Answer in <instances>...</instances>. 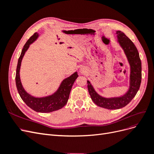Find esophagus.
<instances>
[{
  "label": "esophagus",
  "mask_w": 154,
  "mask_h": 154,
  "mask_svg": "<svg viewBox=\"0 0 154 154\" xmlns=\"http://www.w3.org/2000/svg\"><path fill=\"white\" fill-rule=\"evenodd\" d=\"M81 71H82V72H84V70H83V69H82V70H81Z\"/></svg>",
  "instance_id": "obj_1"
}]
</instances>
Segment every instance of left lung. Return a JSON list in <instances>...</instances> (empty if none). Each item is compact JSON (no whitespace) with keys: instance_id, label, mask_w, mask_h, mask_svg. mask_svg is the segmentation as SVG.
Listing matches in <instances>:
<instances>
[{"instance_id":"obj_1","label":"left lung","mask_w":154,"mask_h":154,"mask_svg":"<svg viewBox=\"0 0 154 154\" xmlns=\"http://www.w3.org/2000/svg\"><path fill=\"white\" fill-rule=\"evenodd\" d=\"M118 42L123 49L130 66V86L128 91L123 96L114 97H104L99 95L89 81L87 88L92 100L103 108L113 110L119 109L128 105L136 95L141 82V62L136 45L121 31H116Z\"/></svg>"}]
</instances>
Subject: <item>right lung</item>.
I'll use <instances>...</instances> for the list:
<instances>
[{
	"label": "right lung",
	"instance_id": "1",
	"mask_svg": "<svg viewBox=\"0 0 154 154\" xmlns=\"http://www.w3.org/2000/svg\"><path fill=\"white\" fill-rule=\"evenodd\" d=\"M38 36V33L35 32L33 35L30 37L29 39L27 41V42L24 45L21 54L18 60L15 82L18 94H19L22 100L25 102V103L27 106L33 110L38 112L48 113L62 109L66 105L69 97L70 92L71 91L74 82L78 77V72H75L69 77L64 79L62 82L58 90L52 95L42 97H36L27 93L23 87L20 81V69L21 62L26 51L29 47V45L34 42Z\"/></svg>",
	"mask_w": 154,
	"mask_h": 154
}]
</instances>
